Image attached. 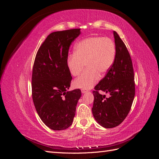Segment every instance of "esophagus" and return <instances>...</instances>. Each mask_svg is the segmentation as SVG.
<instances>
[{
    "mask_svg": "<svg viewBox=\"0 0 159 159\" xmlns=\"http://www.w3.org/2000/svg\"><path fill=\"white\" fill-rule=\"evenodd\" d=\"M88 90H85V89H81V93H87L88 92Z\"/></svg>",
    "mask_w": 159,
    "mask_h": 159,
    "instance_id": "obj_1",
    "label": "esophagus"
}]
</instances>
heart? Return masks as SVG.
<instances>
[{
  "instance_id": "1",
  "label": "heart",
  "mask_w": 159,
  "mask_h": 159,
  "mask_svg": "<svg viewBox=\"0 0 159 159\" xmlns=\"http://www.w3.org/2000/svg\"><path fill=\"white\" fill-rule=\"evenodd\" d=\"M116 56V47L109 38L93 36L85 38L74 46V54L66 60V66L72 76H78L84 67L87 70L74 81V86L81 89H89L98 83L100 75L107 74Z\"/></svg>"
}]
</instances>
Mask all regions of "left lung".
Listing matches in <instances>:
<instances>
[{
  "label": "left lung",
  "instance_id": "left-lung-1",
  "mask_svg": "<svg viewBox=\"0 0 159 159\" xmlns=\"http://www.w3.org/2000/svg\"><path fill=\"white\" fill-rule=\"evenodd\" d=\"M116 56L111 68L95 87L92 113L98 124L105 128H113L126 118L133 102L134 88L133 64L126 46L113 31ZM110 93L105 98L98 93Z\"/></svg>",
  "mask_w": 159,
  "mask_h": 159
}]
</instances>
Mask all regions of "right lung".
Instances as JSON below:
<instances>
[{
	"mask_svg": "<svg viewBox=\"0 0 159 159\" xmlns=\"http://www.w3.org/2000/svg\"><path fill=\"white\" fill-rule=\"evenodd\" d=\"M81 34L80 29L51 33L36 54L32 77L33 102L40 118L54 131L71 125L81 92L68 91L71 75L66 60L70 46Z\"/></svg>",
	"mask_w": 159,
	"mask_h": 159,
	"instance_id": "add662e5",
	"label": "right lung"
}]
</instances>
